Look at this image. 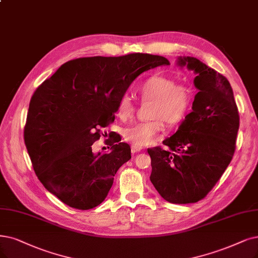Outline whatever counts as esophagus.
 <instances>
[{"instance_id":"1","label":"esophagus","mask_w":258,"mask_h":258,"mask_svg":"<svg viewBox=\"0 0 258 258\" xmlns=\"http://www.w3.org/2000/svg\"><path fill=\"white\" fill-rule=\"evenodd\" d=\"M142 150V148H139V147H136V146H132V153H137V152H140Z\"/></svg>"}]
</instances>
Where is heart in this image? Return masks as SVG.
<instances>
[{"instance_id":"heart-1","label":"heart","mask_w":258,"mask_h":258,"mask_svg":"<svg viewBox=\"0 0 258 258\" xmlns=\"http://www.w3.org/2000/svg\"><path fill=\"white\" fill-rule=\"evenodd\" d=\"M144 101H152L151 120L139 122L123 131V137L133 146L139 148L151 145L164 131L166 121L176 125L188 114L192 103V90L186 83H175L167 75H152L138 86ZM135 105L128 95H123L117 105L120 119L127 120L134 116Z\"/></svg>"}]
</instances>
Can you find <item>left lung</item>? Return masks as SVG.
Returning a JSON list of instances; mask_svg holds the SVG:
<instances>
[{
    "label": "left lung",
    "mask_w": 258,
    "mask_h": 258,
    "mask_svg": "<svg viewBox=\"0 0 258 258\" xmlns=\"http://www.w3.org/2000/svg\"><path fill=\"white\" fill-rule=\"evenodd\" d=\"M169 61L167 62V64ZM177 63L197 76L199 90L177 132L160 147L148 149L150 179L158 194L173 204L196 203L211 191L236 149L239 113L233 89L225 76L195 57H178Z\"/></svg>",
    "instance_id": "obj_1"
}]
</instances>
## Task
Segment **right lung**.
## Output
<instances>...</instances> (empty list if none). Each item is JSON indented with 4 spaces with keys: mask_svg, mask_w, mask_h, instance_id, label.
I'll return each instance as SVG.
<instances>
[{
    "mask_svg": "<svg viewBox=\"0 0 258 258\" xmlns=\"http://www.w3.org/2000/svg\"><path fill=\"white\" fill-rule=\"evenodd\" d=\"M163 56L134 53L82 57L61 64L36 89L24 126V142L44 188L70 207L100 205L131 147L112 138L108 153H93L101 127L114 120L119 100L142 72L167 64Z\"/></svg>",
    "mask_w": 258,
    "mask_h": 258,
    "instance_id": "1",
    "label": "right lung"
}]
</instances>
